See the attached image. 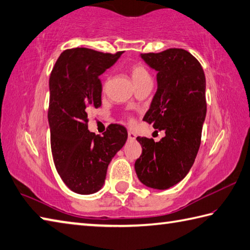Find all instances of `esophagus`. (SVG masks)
Wrapping results in <instances>:
<instances>
[{"label":"esophagus","mask_w":250,"mask_h":250,"mask_svg":"<svg viewBox=\"0 0 250 250\" xmlns=\"http://www.w3.org/2000/svg\"><path fill=\"white\" fill-rule=\"evenodd\" d=\"M128 138H129L130 141H134L135 138H136V135H135L132 131H129V132H128Z\"/></svg>","instance_id":"esophagus-1"}]
</instances>
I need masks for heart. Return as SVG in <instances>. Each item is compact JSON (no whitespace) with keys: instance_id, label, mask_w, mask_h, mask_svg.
I'll list each match as a JSON object with an SVG mask.
<instances>
[{"instance_id":"obj_1","label":"heart","mask_w":250,"mask_h":250,"mask_svg":"<svg viewBox=\"0 0 250 250\" xmlns=\"http://www.w3.org/2000/svg\"><path fill=\"white\" fill-rule=\"evenodd\" d=\"M130 75L135 86H138L145 81H151L148 70L141 63H134L133 66H131Z\"/></svg>"}]
</instances>
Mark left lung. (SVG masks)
<instances>
[{
  "instance_id": "1",
  "label": "left lung",
  "mask_w": 250,
  "mask_h": 250,
  "mask_svg": "<svg viewBox=\"0 0 250 250\" xmlns=\"http://www.w3.org/2000/svg\"><path fill=\"white\" fill-rule=\"evenodd\" d=\"M157 71V91L143 120L166 136L136 140L142 154L134 168L146 187L167 189L182 181L196 158L206 118V78L192 54L182 48L141 54Z\"/></svg>"
}]
</instances>
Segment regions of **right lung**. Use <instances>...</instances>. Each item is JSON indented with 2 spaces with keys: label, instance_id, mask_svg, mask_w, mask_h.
I'll use <instances>...</instances> for the list:
<instances>
[{
  "label": "right lung",
  "instance_id": "1",
  "mask_svg": "<svg viewBox=\"0 0 250 250\" xmlns=\"http://www.w3.org/2000/svg\"><path fill=\"white\" fill-rule=\"evenodd\" d=\"M121 54L70 48L61 54L51 72L47 118L53 160L63 183L78 194L102 188L109 163L128 139L125 126L116 124L103 136L87 130V112L102 105L99 77Z\"/></svg>",
  "mask_w": 250,
  "mask_h": 250
}]
</instances>
